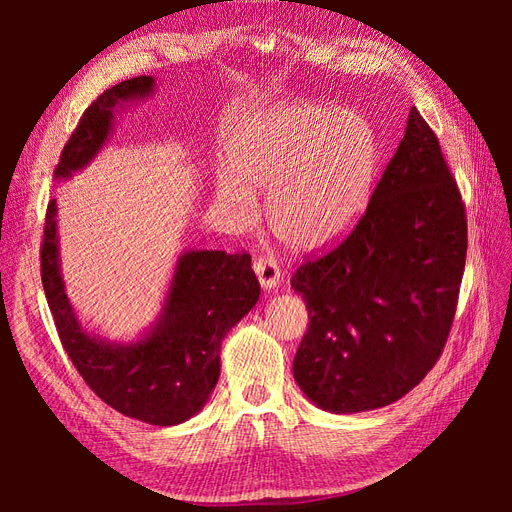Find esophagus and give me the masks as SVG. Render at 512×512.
<instances>
[{
    "instance_id": "1",
    "label": "esophagus",
    "mask_w": 512,
    "mask_h": 512,
    "mask_svg": "<svg viewBox=\"0 0 512 512\" xmlns=\"http://www.w3.org/2000/svg\"><path fill=\"white\" fill-rule=\"evenodd\" d=\"M254 271L258 275L262 288L271 290L280 284V267H277V262L271 256L254 258Z\"/></svg>"
}]
</instances>
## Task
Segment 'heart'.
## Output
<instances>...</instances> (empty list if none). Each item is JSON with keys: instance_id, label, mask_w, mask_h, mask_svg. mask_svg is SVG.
Wrapping results in <instances>:
<instances>
[{"instance_id": "obj_1", "label": "heart", "mask_w": 512, "mask_h": 512, "mask_svg": "<svg viewBox=\"0 0 512 512\" xmlns=\"http://www.w3.org/2000/svg\"><path fill=\"white\" fill-rule=\"evenodd\" d=\"M371 130L350 111L312 102L273 106L228 149L218 198L237 218H250L267 192L273 235L292 250L329 245L361 213L371 183Z\"/></svg>"}]
</instances>
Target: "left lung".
<instances>
[{"mask_svg":"<svg viewBox=\"0 0 512 512\" xmlns=\"http://www.w3.org/2000/svg\"><path fill=\"white\" fill-rule=\"evenodd\" d=\"M466 252V205L438 136L412 108L359 222L290 277L309 314L292 361L307 399L350 414L412 391L446 346Z\"/></svg>","mask_w":512,"mask_h":512,"instance_id":"8db88e82","label":"left lung"}]
</instances>
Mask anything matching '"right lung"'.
<instances>
[{
	"label": "right lung",
	"mask_w": 512,
	"mask_h": 512,
	"mask_svg": "<svg viewBox=\"0 0 512 512\" xmlns=\"http://www.w3.org/2000/svg\"><path fill=\"white\" fill-rule=\"evenodd\" d=\"M153 91L151 76H136L106 89L91 102L61 151L55 177L83 168L111 132L119 102ZM55 200L46 207L40 275L61 346L87 386L104 404L151 425L188 421L207 404L220 378L226 333L250 312L260 284L247 252H185L173 275L164 314L145 339L130 346L98 342L76 320L57 265Z\"/></svg>",
	"instance_id": "obj_1"
}]
</instances>
